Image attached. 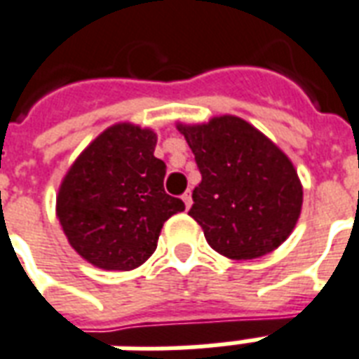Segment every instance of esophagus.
Listing matches in <instances>:
<instances>
[{
	"label": "esophagus",
	"mask_w": 359,
	"mask_h": 359,
	"mask_svg": "<svg viewBox=\"0 0 359 359\" xmlns=\"http://www.w3.org/2000/svg\"><path fill=\"white\" fill-rule=\"evenodd\" d=\"M182 201H184L187 209H190V207H192V192H190V190H187V192L182 194Z\"/></svg>",
	"instance_id": "obj_1"
}]
</instances>
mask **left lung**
Here are the masks:
<instances>
[{"label":"left lung","instance_id":"left-lung-1","mask_svg":"<svg viewBox=\"0 0 359 359\" xmlns=\"http://www.w3.org/2000/svg\"><path fill=\"white\" fill-rule=\"evenodd\" d=\"M200 167L192 217L215 251L232 261L272 253L297 226L302 184L293 161L238 116L177 123Z\"/></svg>","mask_w":359,"mask_h":359}]
</instances>
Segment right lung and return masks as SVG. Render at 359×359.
Segmentation results:
<instances>
[{"mask_svg": "<svg viewBox=\"0 0 359 359\" xmlns=\"http://www.w3.org/2000/svg\"><path fill=\"white\" fill-rule=\"evenodd\" d=\"M158 135L129 121L91 140L66 171L57 219L76 253L102 270H135L158 247L169 217L184 203L163 190L165 163L154 156Z\"/></svg>", "mask_w": 359, "mask_h": 359, "instance_id": "right-lung-1", "label": "right lung"}]
</instances>
